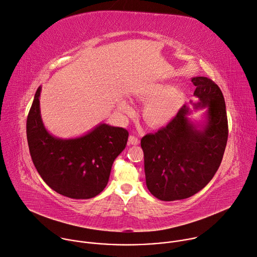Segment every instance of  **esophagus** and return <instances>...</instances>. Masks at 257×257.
Wrapping results in <instances>:
<instances>
[{"label": "esophagus", "instance_id": "esophagus-1", "mask_svg": "<svg viewBox=\"0 0 257 257\" xmlns=\"http://www.w3.org/2000/svg\"><path fill=\"white\" fill-rule=\"evenodd\" d=\"M140 144V141L137 137L135 136H130L128 137V145H134V146H137Z\"/></svg>", "mask_w": 257, "mask_h": 257}]
</instances>
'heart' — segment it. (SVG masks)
I'll use <instances>...</instances> for the list:
<instances>
[{
	"label": "heart",
	"instance_id": "1",
	"mask_svg": "<svg viewBox=\"0 0 257 257\" xmlns=\"http://www.w3.org/2000/svg\"><path fill=\"white\" fill-rule=\"evenodd\" d=\"M141 97L148 101L144 109V118L153 126H163L169 123L184 101L183 92L170 85H159L150 88L142 93ZM121 110L131 113L133 107L128 103H123Z\"/></svg>",
	"mask_w": 257,
	"mask_h": 257
}]
</instances>
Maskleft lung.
Instances as JSON below:
<instances>
[{"label": "left lung", "instance_id": "8db88e82", "mask_svg": "<svg viewBox=\"0 0 257 257\" xmlns=\"http://www.w3.org/2000/svg\"><path fill=\"white\" fill-rule=\"evenodd\" d=\"M192 82L200 100L194 106L207 107L205 124L191 122L184 105L165 127L141 140L147 187L162 201L186 199L202 190L217 172L226 148L228 121L221 89L204 76Z\"/></svg>", "mask_w": 257, "mask_h": 257}]
</instances>
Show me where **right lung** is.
Here are the masks:
<instances>
[{
	"mask_svg": "<svg viewBox=\"0 0 257 257\" xmlns=\"http://www.w3.org/2000/svg\"><path fill=\"white\" fill-rule=\"evenodd\" d=\"M35 93L27 117V141L33 164L55 192L72 199H90L107 185L112 164L124 150L128 132L100 123L76 139L62 140L45 128L39 96Z\"/></svg>",
	"mask_w": 257,
	"mask_h": 257,
	"instance_id": "add662e5",
	"label": "right lung"
}]
</instances>
